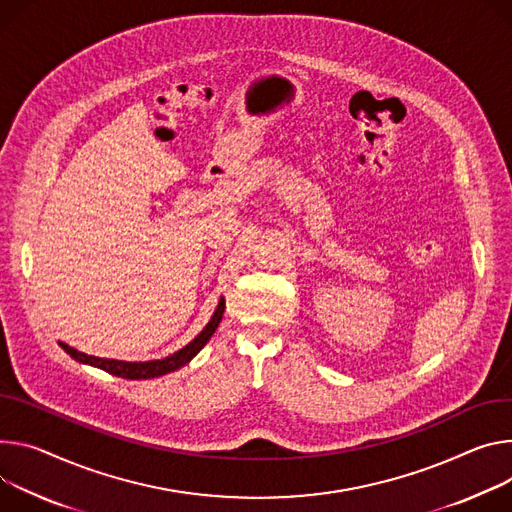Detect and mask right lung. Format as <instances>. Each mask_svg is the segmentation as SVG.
<instances>
[{
  "instance_id": "obj_1",
  "label": "right lung",
  "mask_w": 512,
  "mask_h": 512,
  "mask_svg": "<svg viewBox=\"0 0 512 512\" xmlns=\"http://www.w3.org/2000/svg\"><path fill=\"white\" fill-rule=\"evenodd\" d=\"M222 314H224V298H220L210 322L206 324V327L202 329V333L190 341L185 347H181L179 351H175L173 355L169 357H163V359H153V361H120V359H104V357H94V355H87V353H81L73 347H69L67 343H59L75 361L79 363H85V365H94V367H100L104 371H108V374L112 376H118V378H124V380H151V378H159V376H165V374H171V371L183 367L185 363H190L200 351L202 347L210 341V337L214 335V331L218 329V324L222 320Z\"/></svg>"
}]
</instances>
